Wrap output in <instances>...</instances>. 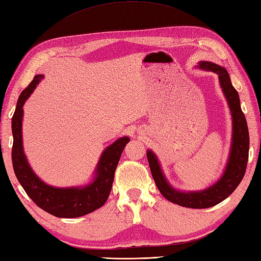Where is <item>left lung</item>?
<instances>
[{
    "mask_svg": "<svg viewBox=\"0 0 261 261\" xmlns=\"http://www.w3.org/2000/svg\"><path fill=\"white\" fill-rule=\"evenodd\" d=\"M200 68L213 71L219 76L220 85L227 98L231 115H232V145L230 158L222 177L209 189L199 192H179L166 182L162 173L159 161L152 150H147V160L156 187L162 195L173 203L192 209H205L225 200L233 192L245 176L249 156V132L245 114L240 107L239 95L231 84L228 71L212 62L202 61Z\"/></svg>",
    "mask_w": 261,
    "mask_h": 261,
    "instance_id": "left-lung-1",
    "label": "left lung"
}]
</instances>
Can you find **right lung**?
Segmentation results:
<instances>
[{
	"mask_svg": "<svg viewBox=\"0 0 261 261\" xmlns=\"http://www.w3.org/2000/svg\"><path fill=\"white\" fill-rule=\"evenodd\" d=\"M42 78V74H37L17 99L12 117L13 170L29 198L42 210L58 218L83 217L105 204L113 187L116 167L129 138L121 137L103 150L94 182L87 187L59 189L42 182L31 170L22 146V107Z\"/></svg>",
	"mask_w": 261,
	"mask_h": 261,
	"instance_id": "add662e5",
	"label": "right lung"
}]
</instances>
